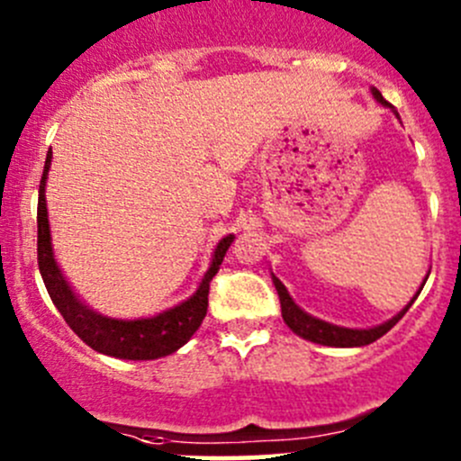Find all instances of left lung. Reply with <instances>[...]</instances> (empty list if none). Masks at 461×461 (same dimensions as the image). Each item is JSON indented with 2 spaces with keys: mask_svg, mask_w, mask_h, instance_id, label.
I'll list each match as a JSON object with an SVG mask.
<instances>
[{
  "mask_svg": "<svg viewBox=\"0 0 461 461\" xmlns=\"http://www.w3.org/2000/svg\"><path fill=\"white\" fill-rule=\"evenodd\" d=\"M373 95L379 104H384L385 109H390L399 118V113L394 111V106L390 104V102H385L384 95H381L376 88H373ZM426 278H424V283H426ZM272 283L278 292V299H281V314H283V321H285L287 328H290L294 334H299L301 339H305V341H312V343H319V346H330V348H361V346H368V343L376 341V339H381L385 332H388V330H393L394 325H397V321L402 319L403 314L408 312V308L415 303V299L420 296L421 287H424V283H421V287L417 290V294L412 296L411 303H408L402 312L394 314L393 319L384 321V323L375 325V328H343V325L328 323V321L317 319V317H312V314L305 312V310H301L299 305L294 303V299L290 296L287 287L283 285V283L278 281L274 274H272Z\"/></svg>",
  "mask_w": 461,
  "mask_h": 461,
  "instance_id": "1",
  "label": "left lung"
}]
</instances>
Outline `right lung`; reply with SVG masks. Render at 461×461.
<instances>
[{
	"label": "right lung",
	"instance_id": "add662e5",
	"mask_svg": "<svg viewBox=\"0 0 461 461\" xmlns=\"http://www.w3.org/2000/svg\"><path fill=\"white\" fill-rule=\"evenodd\" d=\"M50 160H53V151L49 149L40 183V201H37V265H40V274L44 278L50 301L59 310L68 328L93 350L115 357V359L151 361L180 350L194 337V332L201 328L204 314H207L209 283L216 276L218 267H221L222 258H225L227 249L234 243L236 236L230 234L218 240L201 285L187 301L147 319L104 317V314L88 308L85 301L76 294V290L68 285L67 276L55 260L53 243H50L49 209H46V178H49Z\"/></svg>",
	"mask_w": 461,
	"mask_h": 461
}]
</instances>
